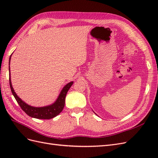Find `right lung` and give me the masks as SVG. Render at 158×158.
Instances as JSON below:
<instances>
[{"label": "right lung", "mask_w": 158, "mask_h": 158, "mask_svg": "<svg viewBox=\"0 0 158 158\" xmlns=\"http://www.w3.org/2000/svg\"><path fill=\"white\" fill-rule=\"evenodd\" d=\"M11 56L9 59V65H10V62L11 59ZM9 82H10V87L11 89V92L15 98L16 102L20 106L22 109L24 111L27 115L31 117L39 118V119H50L53 118L63 111L65 103V98L66 95L67 94L69 89L71 87V85L73 84V82H70L66 84L65 86L61 90V92L59 95L58 98L56 99L55 103H52L50 106H47L41 107H32L26 103L24 102L19 98L16 92H14L13 87L12 85L11 79H10V66H9Z\"/></svg>", "instance_id": "add662e5"}]
</instances>
